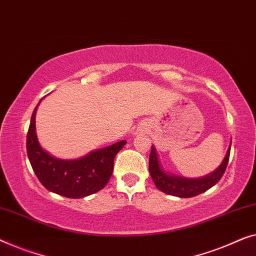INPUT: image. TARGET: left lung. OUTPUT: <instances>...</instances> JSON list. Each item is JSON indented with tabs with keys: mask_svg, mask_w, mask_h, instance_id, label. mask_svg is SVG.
<instances>
[{
	"mask_svg": "<svg viewBox=\"0 0 256 256\" xmlns=\"http://www.w3.org/2000/svg\"><path fill=\"white\" fill-rule=\"evenodd\" d=\"M230 150H231V145H230L228 152H226L222 164L210 175H206L200 178H186L166 172L160 164L156 147L152 145V150H150V174L152 176V180L156 183V188L160 192L172 196L181 197V198H189V197H194L200 195L202 192H205L222 178L228 164Z\"/></svg>",
	"mask_w": 256,
	"mask_h": 256,
	"instance_id": "1",
	"label": "left lung"
}]
</instances>
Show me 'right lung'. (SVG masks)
Wrapping results in <instances>:
<instances>
[{
	"label": "right lung",
	"instance_id": "obj_1",
	"mask_svg": "<svg viewBox=\"0 0 256 256\" xmlns=\"http://www.w3.org/2000/svg\"><path fill=\"white\" fill-rule=\"evenodd\" d=\"M40 103V100H39ZM26 136V152L36 176L46 189L68 198H82L106 186L114 172V160L126 142L122 140L76 160H61L42 148L36 133V111Z\"/></svg>",
	"mask_w": 256,
	"mask_h": 256
}]
</instances>
